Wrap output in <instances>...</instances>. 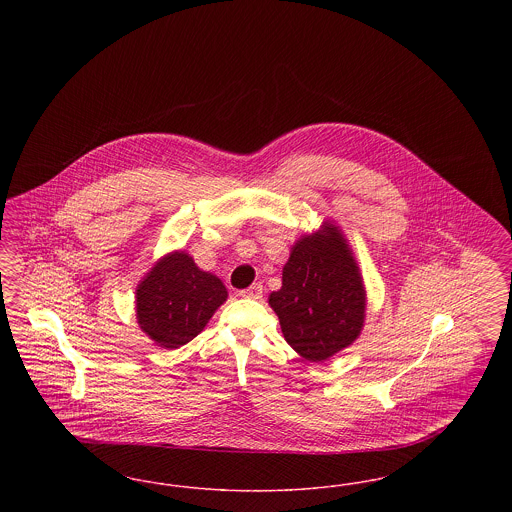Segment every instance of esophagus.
Segmentation results:
<instances>
[{
    "mask_svg": "<svg viewBox=\"0 0 512 512\" xmlns=\"http://www.w3.org/2000/svg\"><path fill=\"white\" fill-rule=\"evenodd\" d=\"M238 295L245 297V299H261V297H263V286H261V284H253L251 288L242 290Z\"/></svg>",
    "mask_w": 512,
    "mask_h": 512,
    "instance_id": "34e87169",
    "label": "esophagus"
}]
</instances>
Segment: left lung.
I'll list each match as a JSON object with an SVG mask.
<instances>
[{"label":"left lung","instance_id":"8db88e82","mask_svg":"<svg viewBox=\"0 0 512 512\" xmlns=\"http://www.w3.org/2000/svg\"><path fill=\"white\" fill-rule=\"evenodd\" d=\"M268 305L293 349L322 363L349 347L365 324L366 292L359 265L340 228L322 222L301 236L282 270V288Z\"/></svg>","mask_w":512,"mask_h":512}]
</instances>
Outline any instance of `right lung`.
I'll return each instance as SVG.
<instances>
[{
    "mask_svg": "<svg viewBox=\"0 0 512 512\" xmlns=\"http://www.w3.org/2000/svg\"><path fill=\"white\" fill-rule=\"evenodd\" d=\"M226 297L220 278L197 267L186 251H172L138 284L136 318L159 347L176 349L194 340Z\"/></svg>",
    "mask_w": 512,
    "mask_h": 512,
    "instance_id": "add662e5",
    "label": "right lung"
}]
</instances>
